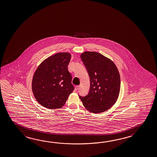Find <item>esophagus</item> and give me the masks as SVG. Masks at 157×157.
<instances>
[{"label": "esophagus", "instance_id": "esophagus-1", "mask_svg": "<svg viewBox=\"0 0 157 157\" xmlns=\"http://www.w3.org/2000/svg\"><path fill=\"white\" fill-rule=\"evenodd\" d=\"M80 88V86L79 85H77L75 86V90H77L78 89Z\"/></svg>", "mask_w": 157, "mask_h": 157}]
</instances>
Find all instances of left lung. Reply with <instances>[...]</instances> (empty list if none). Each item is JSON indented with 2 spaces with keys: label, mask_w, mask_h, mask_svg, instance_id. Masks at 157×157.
<instances>
[{
  "label": "left lung",
  "mask_w": 157,
  "mask_h": 157,
  "mask_svg": "<svg viewBox=\"0 0 157 157\" xmlns=\"http://www.w3.org/2000/svg\"><path fill=\"white\" fill-rule=\"evenodd\" d=\"M81 59L90 77V89L79 95L83 105L93 113H101L115 104L120 92L121 77L112 60L97 52L86 51Z\"/></svg>",
  "instance_id": "8db88e82"
}]
</instances>
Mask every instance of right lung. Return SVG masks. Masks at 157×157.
<instances>
[{
	"label": "right lung",
	"mask_w": 157,
	"mask_h": 157,
	"mask_svg": "<svg viewBox=\"0 0 157 157\" xmlns=\"http://www.w3.org/2000/svg\"><path fill=\"white\" fill-rule=\"evenodd\" d=\"M71 55L60 52L45 59L36 69L32 80V91L38 102L49 109L61 108L74 86L68 71Z\"/></svg>",
	"instance_id": "add662e5"
}]
</instances>
